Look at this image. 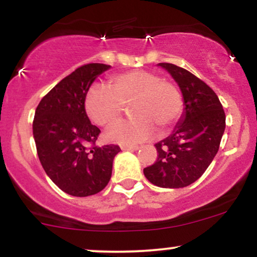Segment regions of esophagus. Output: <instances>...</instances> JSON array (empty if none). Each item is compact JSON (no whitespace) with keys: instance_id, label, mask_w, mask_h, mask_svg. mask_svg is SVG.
Masks as SVG:
<instances>
[{"instance_id":"esophagus-1","label":"esophagus","mask_w":257,"mask_h":257,"mask_svg":"<svg viewBox=\"0 0 257 257\" xmlns=\"http://www.w3.org/2000/svg\"><path fill=\"white\" fill-rule=\"evenodd\" d=\"M120 149H122L123 151H137V150H139V146H128V145H122V146H120Z\"/></svg>"}]
</instances>
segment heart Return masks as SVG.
Listing matches in <instances>:
<instances>
[{
	"label": "heart",
	"instance_id": "heart-1",
	"mask_svg": "<svg viewBox=\"0 0 257 257\" xmlns=\"http://www.w3.org/2000/svg\"><path fill=\"white\" fill-rule=\"evenodd\" d=\"M129 102L134 117L112 125L106 134L110 141L140 144L156 134V126L161 132L173 128L184 112V96L178 85L146 70L113 75L110 87L93 84L85 94L84 107L91 122L108 126L122 116Z\"/></svg>",
	"mask_w": 257,
	"mask_h": 257
}]
</instances>
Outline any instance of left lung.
I'll use <instances>...</instances> for the list:
<instances>
[{
	"instance_id": "1",
	"label": "left lung",
	"mask_w": 257,
	"mask_h": 257,
	"mask_svg": "<svg viewBox=\"0 0 257 257\" xmlns=\"http://www.w3.org/2000/svg\"><path fill=\"white\" fill-rule=\"evenodd\" d=\"M159 66L178 82L185 100V114L173 134L156 144L157 159L144 169V174L158 187H186L204 174L219 151L226 114L205 82L174 64L161 63Z\"/></svg>"
}]
</instances>
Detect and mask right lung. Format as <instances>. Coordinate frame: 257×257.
Masks as SVG:
<instances>
[{
  "mask_svg": "<svg viewBox=\"0 0 257 257\" xmlns=\"http://www.w3.org/2000/svg\"><path fill=\"white\" fill-rule=\"evenodd\" d=\"M110 65L91 63L77 67L49 90L38 104L34 138L44 172L64 192L87 197L108 184L118 145H95L100 129L85 113V94Z\"/></svg>",
  "mask_w": 257,
  "mask_h": 257,
  "instance_id": "obj_1",
  "label": "right lung"
}]
</instances>
